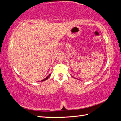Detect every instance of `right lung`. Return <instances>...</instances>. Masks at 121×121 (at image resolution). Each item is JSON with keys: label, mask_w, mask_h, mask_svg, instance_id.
Segmentation results:
<instances>
[{"label": "right lung", "mask_w": 121, "mask_h": 121, "mask_svg": "<svg viewBox=\"0 0 121 121\" xmlns=\"http://www.w3.org/2000/svg\"><path fill=\"white\" fill-rule=\"evenodd\" d=\"M50 76H51V74H50V75H49L48 76H47L46 78H44V79H43V80L42 81H45V80H46V79H48V78H49V77H50Z\"/></svg>", "instance_id": "add662e5"}]
</instances>
